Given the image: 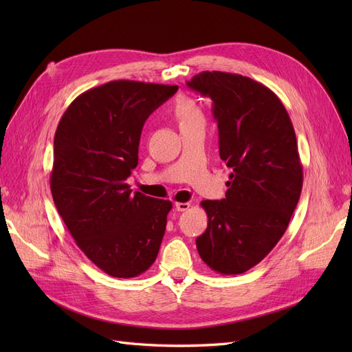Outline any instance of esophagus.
<instances>
[{"mask_svg":"<svg viewBox=\"0 0 352 352\" xmlns=\"http://www.w3.org/2000/svg\"><path fill=\"white\" fill-rule=\"evenodd\" d=\"M175 207H176L177 211H186V210H189L190 204H189V202H176Z\"/></svg>","mask_w":352,"mask_h":352,"instance_id":"esophagus-1","label":"esophagus"}]
</instances>
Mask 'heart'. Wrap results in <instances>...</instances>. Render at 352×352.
Masks as SVG:
<instances>
[{"instance_id":"1","label":"heart","mask_w":352,"mask_h":352,"mask_svg":"<svg viewBox=\"0 0 352 352\" xmlns=\"http://www.w3.org/2000/svg\"><path fill=\"white\" fill-rule=\"evenodd\" d=\"M173 113L180 127L186 124L204 123V114H202L199 105L186 95H179L175 100Z\"/></svg>"}]
</instances>
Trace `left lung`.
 I'll return each instance as SVG.
<instances>
[{"instance_id": "left-lung-1", "label": "left lung", "mask_w": 352, "mask_h": 352, "mask_svg": "<svg viewBox=\"0 0 352 352\" xmlns=\"http://www.w3.org/2000/svg\"><path fill=\"white\" fill-rule=\"evenodd\" d=\"M186 85L211 98L220 158L232 168L226 198L201 202L208 226L197 250L211 270L241 274L274 248L300 199L294 126L278 95L247 76L201 72Z\"/></svg>"}]
</instances>
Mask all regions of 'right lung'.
Returning a JSON list of instances; mask_svg holds the SVG:
<instances>
[{
    "instance_id": "right-lung-1",
    "label": "right lung",
    "mask_w": 352,
    "mask_h": 352,
    "mask_svg": "<svg viewBox=\"0 0 352 352\" xmlns=\"http://www.w3.org/2000/svg\"><path fill=\"white\" fill-rule=\"evenodd\" d=\"M176 91L113 80L80 94L57 126L52 199L78 247L113 278L142 274L160 251L172 202L132 194L126 179L138 166L145 120Z\"/></svg>"
}]
</instances>
